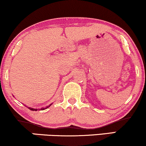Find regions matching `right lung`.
Returning <instances> with one entry per match:
<instances>
[{
  "label": "right lung",
  "instance_id": "right-lung-1",
  "mask_svg": "<svg viewBox=\"0 0 146 146\" xmlns=\"http://www.w3.org/2000/svg\"><path fill=\"white\" fill-rule=\"evenodd\" d=\"M52 104H51V105H49V106H47V107H46V108H41V110H45V109L48 108H49V107H50V105H52ZM29 109H30V110H32V111H37V109H33V108H29Z\"/></svg>",
  "mask_w": 146,
  "mask_h": 146
}]
</instances>
